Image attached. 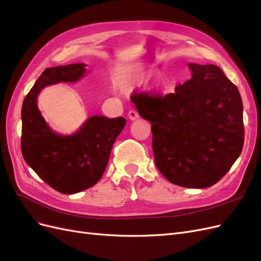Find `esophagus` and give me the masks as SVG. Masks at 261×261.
Here are the masks:
<instances>
[{
    "label": "esophagus",
    "mask_w": 261,
    "mask_h": 261,
    "mask_svg": "<svg viewBox=\"0 0 261 261\" xmlns=\"http://www.w3.org/2000/svg\"><path fill=\"white\" fill-rule=\"evenodd\" d=\"M139 117V115H138V113L136 111H134V110H130L129 112H128V118L130 119V121H135V119H137Z\"/></svg>",
    "instance_id": "esophagus-1"
}]
</instances>
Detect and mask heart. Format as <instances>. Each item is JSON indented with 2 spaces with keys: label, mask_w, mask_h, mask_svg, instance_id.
<instances>
[{
  "label": "heart",
  "mask_w": 261,
  "mask_h": 261,
  "mask_svg": "<svg viewBox=\"0 0 261 261\" xmlns=\"http://www.w3.org/2000/svg\"><path fill=\"white\" fill-rule=\"evenodd\" d=\"M145 74V67L143 65H138L134 69V71L130 75V79L133 81H138L140 80L144 76ZM166 83V76L163 72L160 71H156L150 78V86L153 89H160L165 86Z\"/></svg>",
  "instance_id": "heart-1"
}]
</instances>
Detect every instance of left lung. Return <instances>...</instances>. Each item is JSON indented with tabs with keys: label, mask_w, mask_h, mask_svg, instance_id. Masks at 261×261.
Returning <instances> with one entry per match:
<instances>
[{
	"label": "left lung",
	"mask_w": 261,
	"mask_h": 261,
	"mask_svg": "<svg viewBox=\"0 0 261 261\" xmlns=\"http://www.w3.org/2000/svg\"><path fill=\"white\" fill-rule=\"evenodd\" d=\"M192 76L164 97L133 96L151 123L158 170L183 188L212 187L228 172L244 145L239 91L214 65L188 63Z\"/></svg>",
	"instance_id": "8db88e82"
}]
</instances>
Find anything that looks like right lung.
Listing matches in <instances>:
<instances>
[{
  "mask_svg": "<svg viewBox=\"0 0 261 261\" xmlns=\"http://www.w3.org/2000/svg\"><path fill=\"white\" fill-rule=\"evenodd\" d=\"M86 73V63L47 68L22 107L23 157L40 179L62 194L81 192L101 179L112 147L126 124L124 117L93 115L70 135H61L49 126L37 105L40 91L60 82L75 83Z\"/></svg>",
  "mask_w": 261,
  "mask_h": 261,
  "instance_id": "add662e5",
  "label": "right lung"
}]
</instances>
